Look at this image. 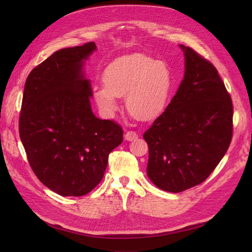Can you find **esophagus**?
<instances>
[{
    "instance_id": "obj_1",
    "label": "esophagus",
    "mask_w": 252,
    "mask_h": 252,
    "mask_svg": "<svg viewBox=\"0 0 252 252\" xmlns=\"http://www.w3.org/2000/svg\"><path fill=\"white\" fill-rule=\"evenodd\" d=\"M136 138H137V134H136L135 132H133V131L126 132V134H125V140L126 141L131 142V141L136 140Z\"/></svg>"
}]
</instances>
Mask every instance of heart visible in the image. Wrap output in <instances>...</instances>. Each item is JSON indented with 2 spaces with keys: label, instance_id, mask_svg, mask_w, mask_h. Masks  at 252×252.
<instances>
[{
  "label": "heart",
  "instance_id": "1",
  "mask_svg": "<svg viewBox=\"0 0 252 252\" xmlns=\"http://www.w3.org/2000/svg\"><path fill=\"white\" fill-rule=\"evenodd\" d=\"M104 85H96L93 97L106 116L118 108L117 97L126 96V107L137 120H152L167 106L173 77L164 62L134 53L121 56L106 67Z\"/></svg>",
  "mask_w": 252,
  "mask_h": 252
}]
</instances>
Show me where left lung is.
<instances>
[{"label":"left lung","instance_id":"1","mask_svg":"<svg viewBox=\"0 0 252 252\" xmlns=\"http://www.w3.org/2000/svg\"><path fill=\"white\" fill-rule=\"evenodd\" d=\"M184 78L167 108L144 133L147 175L158 189L180 192L202 183L232 141L233 105L218 70L190 47Z\"/></svg>","mask_w":252,"mask_h":252}]
</instances>
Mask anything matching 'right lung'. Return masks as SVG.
Wrapping results in <instances>:
<instances>
[{
	"label": "right lung",
	"instance_id": "obj_1",
	"mask_svg": "<svg viewBox=\"0 0 252 252\" xmlns=\"http://www.w3.org/2000/svg\"><path fill=\"white\" fill-rule=\"evenodd\" d=\"M94 42L58 50L26 80L19 135L32 170L61 196H83L101 181L123 141L117 123L93 114L84 66Z\"/></svg>",
	"mask_w": 252,
	"mask_h": 252
}]
</instances>
